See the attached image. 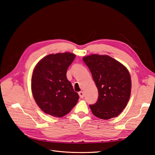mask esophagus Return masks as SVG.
Returning <instances> with one entry per match:
<instances>
[{"instance_id":"esophagus-1","label":"esophagus","mask_w":155,"mask_h":155,"mask_svg":"<svg viewBox=\"0 0 155 155\" xmlns=\"http://www.w3.org/2000/svg\"><path fill=\"white\" fill-rule=\"evenodd\" d=\"M78 94H79V96H80L81 98H84V93H83V91H79V92H78Z\"/></svg>"}]
</instances>
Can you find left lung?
Wrapping results in <instances>:
<instances>
[{"label":"left lung","mask_w":155,"mask_h":155,"mask_svg":"<svg viewBox=\"0 0 155 155\" xmlns=\"http://www.w3.org/2000/svg\"><path fill=\"white\" fill-rule=\"evenodd\" d=\"M98 91L96 103L90 104L92 114L101 119L116 117L127 106L130 96L131 81L128 70L108 55L83 57Z\"/></svg>","instance_id":"obj_1"}]
</instances>
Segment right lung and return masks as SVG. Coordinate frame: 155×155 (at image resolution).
<instances>
[{
  "label": "right lung",
  "instance_id": "right-lung-1",
  "mask_svg": "<svg viewBox=\"0 0 155 155\" xmlns=\"http://www.w3.org/2000/svg\"><path fill=\"white\" fill-rule=\"evenodd\" d=\"M74 58L70 52L51 54L41 59L34 69L31 79L33 96L46 114L62 117L77 104L79 96L66 77L68 68Z\"/></svg>",
  "mask_w": 155,
  "mask_h": 155
}]
</instances>
